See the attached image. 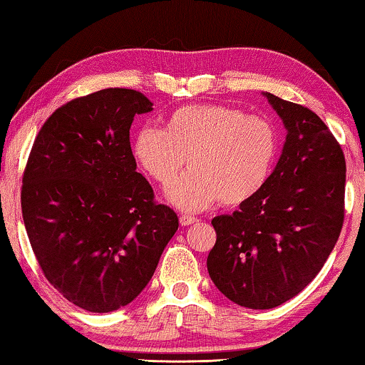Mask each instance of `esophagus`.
<instances>
[{
	"label": "esophagus",
	"mask_w": 365,
	"mask_h": 365,
	"mask_svg": "<svg viewBox=\"0 0 365 365\" xmlns=\"http://www.w3.org/2000/svg\"><path fill=\"white\" fill-rule=\"evenodd\" d=\"M179 222H181V226H191V224L197 222V217H194V216H181V217H179Z\"/></svg>",
	"instance_id": "obj_1"
}]
</instances>
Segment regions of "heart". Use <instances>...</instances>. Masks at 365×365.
<instances>
[{"mask_svg": "<svg viewBox=\"0 0 365 365\" xmlns=\"http://www.w3.org/2000/svg\"><path fill=\"white\" fill-rule=\"evenodd\" d=\"M133 156L144 173L166 187L184 164L191 169L168 191L184 212L202 211L219 199L247 202L266 186L279 153V134L267 119L224 104H191L164 118L163 129L139 128Z\"/></svg>", "mask_w": 365, "mask_h": 365, "instance_id": "heart-1", "label": "heart"}]
</instances>
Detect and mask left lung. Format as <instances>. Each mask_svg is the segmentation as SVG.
<instances>
[{"label": "left lung", "instance_id": "left-lung-1", "mask_svg": "<svg viewBox=\"0 0 365 365\" xmlns=\"http://www.w3.org/2000/svg\"><path fill=\"white\" fill-rule=\"evenodd\" d=\"M262 94L286 128L282 154L261 192L212 219L207 256L214 286L249 309L281 306L317 276L341 234L346 192V159L322 119Z\"/></svg>", "mask_w": 365, "mask_h": 365}]
</instances>
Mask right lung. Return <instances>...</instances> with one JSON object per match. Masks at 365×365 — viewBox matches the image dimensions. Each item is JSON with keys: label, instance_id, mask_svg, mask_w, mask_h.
I'll list each match as a JSON object with an SVG mask.
<instances>
[{"label": "right lung", "instance_id": "obj_1", "mask_svg": "<svg viewBox=\"0 0 365 365\" xmlns=\"http://www.w3.org/2000/svg\"><path fill=\"white\" fill-rule=\"evenodd\" d=\"M153 103L109 88L56 109L34 139L21 209L44 276L69 302L111 312L136 299L178 231L136 171L129 129Z\"/></svg>", "mask_w": 365, "mask_h": 365}]
</instances>
